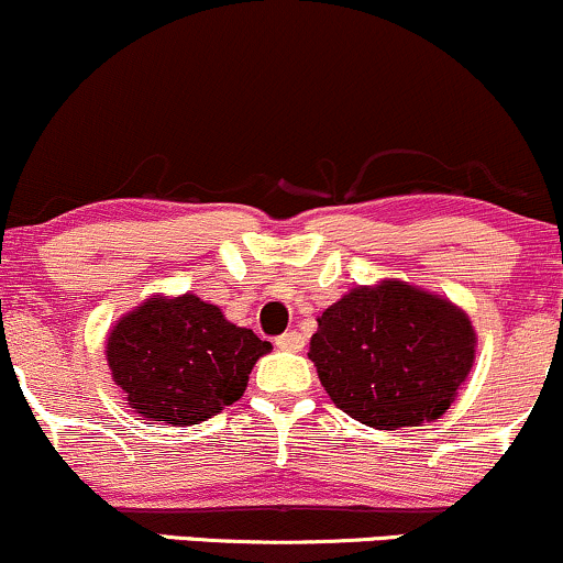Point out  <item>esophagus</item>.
Listing matches in <instances>:
<instances>
[{
	"instance_id": "34e87169",
	"label": "esophagus",
	"mask_w": 563,
	"mask_h": 563,
	"mask_svg": "<svg viewBox=\"0 0 563 563\" xmlns=\"http://www.w3.org/2000/svg\"><path fill=\"white\" fill-rule=\"evenodd\" d=\"M276 347L292 350V353H297V350L306 347V336H302L300 332H284V334L276 336Z\"/></svg>"
}]
</instances>
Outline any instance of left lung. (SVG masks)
Segmentation results:
<instances>
[{
  "label": "left lung",
  "instance_id": "obj_1",
  "mask_svg": "<svg viewBox=\"0 0 563 563\" xmlns=\"http://www.w3.org/2000/svg\"><path fill=\"white\" fill-rule=\"evenodd\" d=\"M464 310L400 282L358 287L329 306L308 358L336 408L374 429L438 419L474 363Z\"/></svg>",
  "mask_w": 563,
  "mask_h": 563
}]
</instances>
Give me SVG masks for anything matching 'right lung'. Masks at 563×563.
Returning a JSON list of instances; mask_svg holds the SVG:
<instances>
[{"label":"right lung","instance_id":"right-lung-1","mask_svg":"<svg viewBox=\"0 0 563 563\" xmlns=\"http://www.w3.org/2000/svg\"><path fill=\"white\" fill-rule=\"evenodd\" d=\"M268 350L253 329L234 327L195 295L152 297L108 336L112 379L129 406L165 424H200L240 400Z\"/></svg>","mask_w":563,"mask_h":563}]
</instances>
